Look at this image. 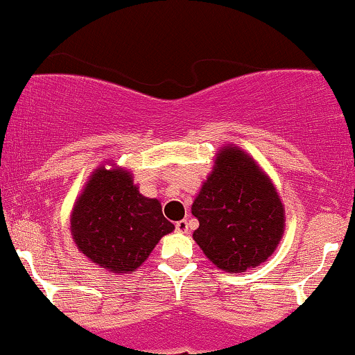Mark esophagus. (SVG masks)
<instances>
[{"mask_svg":"<svg viewBox=\"0 0 355 355\" xmlns=\"http://www.w3.org/2000/svg\"><path fill=\"white\" fill-rule=\"evenodd\" d=\"M175 230H177V232H182V234H185V232H188V223L185 221V219H182V221H177V223H175Z\"/></svg>","mask_w":355,"mask_h":355,"instance_id":"1","label":"esophagus"}]
</instances>
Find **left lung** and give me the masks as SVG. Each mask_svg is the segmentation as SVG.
Returning <instances> with one entry per match:
<instances>
[{"instance_id":"obj_1","label":"left lung","mask_w":355,"mask_h":355,"mask_svg":"<svg viewBox=\"0 0 355 355\" xmlns=\"http://www.w3.org/2000/svg\"><path fill=\"white\" fill-rule=\"evenodd\" d=\"M277 188L241 147L224 146L191 205L200 221L193 239L224 272L255 268L284 236L285 213Z\"/></svg>"}]
</instances>
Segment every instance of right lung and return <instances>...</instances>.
I'll list each match as a JSON object with an SVG mask.
<instances>
[{
  "label": "right lung",
  "mask_w": 355,
  "mask_h": 355,
  "mask_svg": "<svg viewBox=\"0 0 355 355\" xmlns=\"http://www.w3.org/2000/svg\"><path fill=\"white\" fill-rule=\"evenodd\" d=\"M70 230L80 252L121 275L141 267L175 226L159 200L139 193L129 170L100 165L75 201Z\"/></svg>",
  "instance_id": "right-lung-1"
}]
</instances>
